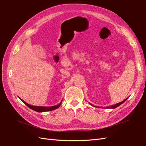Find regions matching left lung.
<instances>
[{
	"label": "left lung",
	"instance_id": "1",
	"mask_svg": "<svg viewBox=\"0 0 146 146\" xmlns=\"http://www.w3.org/2000/svg\"><path fill=\"white\" fill-rule=\"evenodd\" d=\"M128 98H126V99H125V100H124L123 101H121V102H119V103L115 104L112 105V106H109V107H107V108H107V109H115V108H117L118 106H119L120 105H121V104H123V102L128 99ZM91 105H92V104H91Z\"/></svg>",
	"mask_w": 146,
	"mask_h": 146
}]
</instances>
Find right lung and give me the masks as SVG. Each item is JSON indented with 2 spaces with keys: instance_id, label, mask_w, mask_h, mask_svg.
Here are the masks:
<instances>
[{
  "instance_id": "right-lung-1",
  "label": "right lung",
  "mask_w": 146,
  "mask_h": 146,
  "mask_svg": "<svg viewBox=\"0 0 146 146\" xmlns=\"http://www.w3.org/2000/svg\"><path fill=\"white\" fill-rule=\"evenodd\" d=\"M27 106V107H29L30 109L34 110V111L38 112H46V111H53V110L54 109H58L60 106H61V103H62V100H61V101L60 102V103H59L57 105H55L53 106H50V107H45V106H32L31 104H27V102H26L25 101H23L21 98H19Z\"/></svg>"
}]
</instances>
